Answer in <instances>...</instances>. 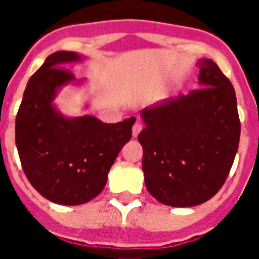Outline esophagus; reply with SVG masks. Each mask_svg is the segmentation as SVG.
<instances>
[{
    "label": "esophagus",
    "instance_id": "obj_1",
    "mask_svg": "<svg viewBox=\"0 0 259 259\" xmlns=\"http://www.w3.org/2000/svg\"><path fill=\"white\" fill-rule=\"evenodd\" d=\"M141 130H143V123L137 120V122L134 124V128H132V135H134V137H136L137 135L140 134Z\"/></svg>",
    "mask_w": 259,
    "mask_h": 259
}]
</instances>
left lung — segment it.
Listing matches in <instances>:
<instances>
[{"label":"left lung","mask_w":259,"mask_h":259,"mask_svg":"<svg viewBox=\"0 0 259 259\" xmlns=\"http://www.w3.org/2000/svg\"><path fill=\"white\" fill-rule=\"evenodd\" d=\"M202 88L144 109L143 146L146 189L174 207L206 202L223 187L239 148L236 93L211 59H201Z\"/></svg>","instance_id":"obj_1"}]
</instances>
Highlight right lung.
Segmentation results:
<instances>
[{"label":"right lung","mask_w":259,"mask_h":259,"mask_svg":"<svg viewBox=\"0 0 259 259\" xmlns=\"http://www.w3.org/2000/svg\"><path fill=\"white\" fill-rule=\"evenodd\" d=\"M80 59L74 52L50 54L28 80L15 119V143L28 182L47 200L68 206L101 193L136 120L109 124L92 115L68 119L53 106L58 89L75 80L63 66Z\"/></svg>","instance_id":"add662e5"}]
</instances>
